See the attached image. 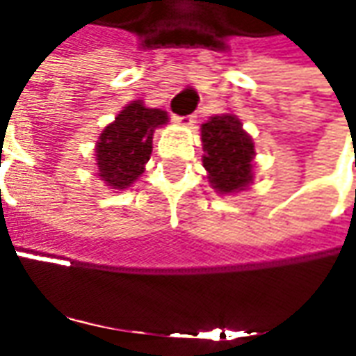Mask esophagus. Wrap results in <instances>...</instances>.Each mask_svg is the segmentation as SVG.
<instances>
[{"mask_svg": "<svg viewBox=\"0 0 356 356\" xmlns=\"http://www.w3.org/2000/svg\"><path fill=\"white\" fill-rule=\"evenodd\" d=\"M174 121L178 125H184V127H190L195 123V115H186V117H174Z\"/></svg>", "mask_w": 356, "mask_h": 356, "instance_id": "obj_1", "label": "esophagus"}]
</instances>
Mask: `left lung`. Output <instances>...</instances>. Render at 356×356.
Wrapping results in <instances>:
<instances>
[{
    "mask_svg": "<svg viewBox=\"0 0 356 356\" xmlns=\"http://www.w3.org/2000/svg\"><path fill=\"white\" fill-rule=\"evenodd\" d=\"M202 149L207 182L221 195H233L254 182V140L239 117L219 113L202 125Z\"/></svg>",
    "mask_w": 356,
    "mask_h": 356,
    "instance_id": "8db88e82",
    "label": "left lung"
}]
</instances>
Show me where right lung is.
Returning a JSON list of instances; mask_svg holds the SVG:
<instances>
[{"label": "right lung", "instance_id": "1", "mask_svg": "<svg viewBox=\"0 0 356 356\" xmlns=\"http://www.w3.org/2000/svg\"><path fill=\"white\" fill-rule=\"evenodd\" d=\"M166 123V111L147 107L143 99L127 104L95 140L97 178L111 190H127L133 186L150 159L154 131Z\"/></svg>", "mask_w": 356, "mask_h": 356}]
</instances>
